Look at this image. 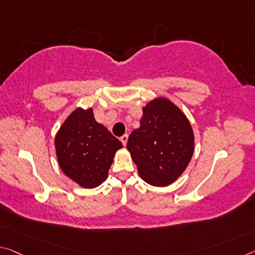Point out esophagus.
Returning a JSON list of instances; mask_svg holds the SVG:
<instances>
[{"label": "esophagus", "instance_id": "34e87169", "mask_svg": "<svg viewBox=\"0 0 255 255\" xmlns=\"http://www.w3.org/2000/svg\"><path fill=\"white\" fill-rule=\"evenodd\" d=\"M120 140H121V143H123L124 145H126L127 144V140H128V135L125 134V135L121 136L120 137Z\"/></svg>", "mask_w": 255, "mask_h": 255}]
</instances>
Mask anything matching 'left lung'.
<instances>
[{"instance_id":"obj_1","label":"left lung","mask_w":255,"mask_h":255,"mask_svg":"<svg viewBox=\"0 0 255 255\" xmlns=\"http://www.w3.org/2000/svg\"><path fill=\"white\" fill-rule=\"evenodd\" d=\"M127 148L143 180L160 187L170 185L192 159L191 124L170 101L155 99L143 108L140 126L129 135Z\"/></svg>"}]
</instances>
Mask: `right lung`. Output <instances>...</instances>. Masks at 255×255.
<instances>
[{"instance_id":"right-lung-1","label":"right lung","mask_w":255,"mask_h":255,"mask_svg":"<svg viewBox=\"0 0 255 255\" xmlns=\"http://www.w3.org/2000/svg\"><path fill=\"white\" fill-rule=\"evenodd\" d=\"M121 147L123 143L96 123L92 109H76L55 137L60 168L85 188H94L106 180L115 153Z\"/></svg>"}]
</instances>
